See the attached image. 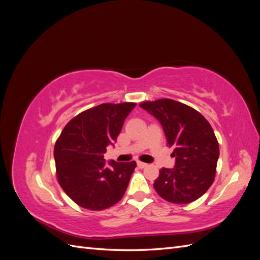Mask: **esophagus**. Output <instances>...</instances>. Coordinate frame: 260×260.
<instances>
[{
  "mask_svg": "<svg viewBox=\"0 0 260 260\" xmlns=\"http://www.w3.org/2000/svg\"><path fill=\"white\" fill-rule=\"evenodd\" d=\"M138 167L139 168H145V167H147V164L142 162V161H138Z\"/></svg>",
  "mask_w": 260,
  "mask_h": 260,
  "instance_id": "1",
  "label": "esophagus"
}]
</instances>
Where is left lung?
I'll return each instance as SVG.
<instances>
[{"label": "left lung", "instance_id": "obj_1", "mask_svg": "<svg viewBox=\"0 0 260 260\" xmlns=\"http://www.w3.org/2000/svg\"><path fill=\"white\" fill-rule=\"evenodd\" d=\"M140 106L158 120L176 165L161 168L154 188L161 199L188 204L207 192L216 176L219 144L210 123L201 113L180 102L161 99Z\"/></svg>", "mask_w": 260, "mask_h": 260}]
</instances>
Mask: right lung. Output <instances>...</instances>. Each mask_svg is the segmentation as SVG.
<instances>
[{
    "mask_svg": "<svg viewBox=\"0 0 260 260\" xmlns=\"http://www.w3.org/2000/svg\"><path fill=\"white\" fill-rule=\"evenodd\" d=\"M136 105H98L77 115L61 131L54 147L57 181L77 205L103 210L122 199L137 162L112 160L107 167L104 153Z\"/></svg>",
    "mask_w": 260,
    "mask_h": 260,
    "instance_id": "obj_1",
    "label": "right lung"
}]
</instances>
